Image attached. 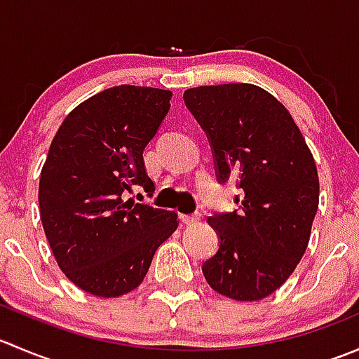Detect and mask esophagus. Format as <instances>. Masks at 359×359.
Returning a JSON list of instances; mask_svg holds the SVG:
<instances>
[{
    "mask_svg": "<svg viewBox=\"0 0 359 359\" xmlns=\"http://www.w3.org/2000/svg\"><path fill=\"white\" fill-rule=\"evenodd\" d=\"M180 219H182L184 224H187V226H193V224H198L201 220V213H189V215H180Z\"/></svg>",
    "mask_w": 359,
    "mask_h": 359,
    "instance_id": "34e87169",
    "label": "esophagus"
}]
</instances>
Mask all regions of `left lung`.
Wrapping results in <instances>:
<instances>
[{
  "label": "left lung",
  "mask_w": 359,
  "mask_h": 359,
  "mask_svg": "<svg viewBox=\"0 0 359 359\" xmlns=\"http://www.w3.org/2000/svg\"><path fill=\"white\" fill-rule=\"evenodd\" d=\"M184 102L208 137L219 182L236 180L238 210L208 222L220 247L203 264L210 287L260 300L295 271L320 203L316 163L287 107L250 83L198 86Z\"/></svg>",
  "instance_id": "8db88e82"
}]
</instances>
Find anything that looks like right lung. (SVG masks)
Here are the masks:
<instances>
[{"label":"right lung","instance_id":"obj_1","mask_svg":"<svg viewBox=\"0 0 359 359\" xmlns=\"http://www.w3.org/2000/svg\"><path fill=\"white\" fill-rule=\"evenodd\" d=\"M170 90L119 85L74 107L57 130L39 177V213L57 264L95 297L135 290L177 213L125 201L153 193L142 153L170 109Z\"/></svg>","mask_w":359,"mask_h":359}]
</instances>
